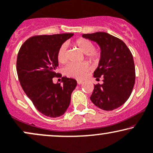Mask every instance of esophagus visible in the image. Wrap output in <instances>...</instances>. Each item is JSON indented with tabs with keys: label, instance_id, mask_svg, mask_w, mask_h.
I'll list each match as a JSON object with an SVG mask.
<instances>
[{
	"label": "esophagus",
	"instance_id": "1",
	"mask_svg": "<svg viewBox=\"0 0 153 153\" xmlns=\"http://www.w3.org/2000/svg\"><path fill=\"white\" fill-rule=\"evenodd\" d=\"M77 83H78V85H81L82 83H83V81L80 80H77Z\"/></svg>",
	"mask_w": 153,
	"mask_h": 153
}]
</instances>
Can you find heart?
I'll return each mask as SVG.
<instances>
[{
  "label": "heart",
  "instance_id": "1",
  "mask_svg": "<svg viewBox=\"0 0 153 153\" xmlns=\"http://www.w3.org/2000/svg\"><path fill=\"white\" fill-rule=\"evenodd\" d=\"M80 51L85 54L87 61L92 64H97L102 57L101 51L100 49H94V43L91 40L85 38H79L73 42ZM57 60L59 63H64L66 61L65 58V46L64 45L60 47L57 53ZM90 71V67L88 63H83L80 65H75L69 63L63 69L65 75L71 78L83 79L86 76Z\"/></svg>",
  "mask_w": 153,
  "mask_h": 153
}]
</instances>
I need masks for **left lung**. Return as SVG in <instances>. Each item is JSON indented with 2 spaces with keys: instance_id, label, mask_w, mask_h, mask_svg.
<instances>
[{
  "instance_id": "obj_1",
  "label": "left lung",
  "mask_w": 153,
  "mask_h": 153,
  "mask_svg": "<svg viewBox=\"0 0 153 153\" xmlns=\"http://www.w3.org/2000/svg\"><path fill=\"white\" fill-rule=\"evenodd\" d=\"M82 37L99 44L102 57L94 72L103 84L94 85L90 97L94 105L106 111H111L123 105L130 97L136 80L133 55L120 39L107 32L83 34Z\"/></svg>"
}]
</instances>
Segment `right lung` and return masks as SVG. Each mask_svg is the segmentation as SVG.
<instances>
[{"instance_id": "right-lung-1", "label": "right lung", "mask_w": 153, "mask_h": 153, "mask_svg": "<svg viewBox=\"0 0 153 153\" xmlns=\"http://www.w3.org/2000/svg\"><path fill=\"white\" fill-rule=\"evenodd\" d=\"M73 33L37 35L29 38L21 46L17 58V73L21 86L39 111L49 117H59L66 111L75 79L63 77L54 84L53 78L59 65L57 53Z\"/></svg>"}]
</instances>
